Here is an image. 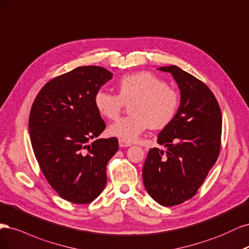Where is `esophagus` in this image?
Instances as JSON below:
<instances>
[{
	"instance_id": "1",
	"label": "esophagus",
	"mask_w": 249,
	"mask_h": 249,
	"mask_svg": "<svg viewBox=\"0 0 249 249\" xmlns=\"http://www.w3.org/2000/svg\"><path fill=\"white\" fill-rule=\"evenodd\" d=\"M119 146L121 147V148H125V147H130V146H131V143H130V142H126L122 141V140H119Z\"/></svg>"
}]
</instances>
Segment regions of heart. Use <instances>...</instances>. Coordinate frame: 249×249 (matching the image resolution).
Masks as SVG:
<instances>
[{"mask_svg": "<svg viewBox=\"0 0 249 249\" xmlns=\"http://www.w3.org/2000/svg\"><path fill=\"white\" fill-rule=\"evenodd\" d=\"M118 95L99 90L94 94V107L100 116L116 120L124 104H129L131 116L123 118L108 128L110 135L133 142L147 128L163 129L177 116L180 96L152 74L140 71L123 75L117 84Z\"/></svg>", "mask_w": 249, "mask_h": 249, "instance_id": "obj_1", "label": "heart"}]
</instances>
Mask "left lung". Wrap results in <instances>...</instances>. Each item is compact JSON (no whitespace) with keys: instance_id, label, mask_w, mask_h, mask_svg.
<instances>
[{"instance_id":"obj_1","label":"left lung","mask_w":249,"mask_h":249,"mask_svg":"<svg viewBox=\"0 0 249 249\" xmlns=\"http://www.w3.org/2000/svg\"><path fill=\"white\" fill-rule=\"evenodd\" d=\"M158 70L173 75L180 89V107L157 136L166 151H149L142 181L152 198L170 207L194 196L217 160L222 118L217 100L203 82L175 65Z\"/></svg>"}]
</instances>
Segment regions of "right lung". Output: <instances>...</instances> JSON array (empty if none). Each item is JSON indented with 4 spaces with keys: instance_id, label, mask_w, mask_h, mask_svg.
Listing matches in <instances>:
<instances>
[{
    "instance_id": "right-lung-1",
    "label": "right lung",
    "mask_w": 249,
    "mask_h": 249,
    "mask_svg": "<svg viewBox=\"0 0 249 249\" xmlns=\"http://www.w3.org/2000/svg\"><path fill=\"white\" fill-rule=\"evenodd\" d=\"M113 77L100 66H82L53 78L37 95L29 129L40 168L58 195L89 204L107 184V164L119 149L116 138L98 139L106 123L94 94Z\"/></svg>"
}]
</instances>
